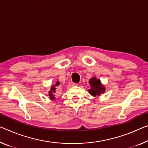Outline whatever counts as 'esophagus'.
<instances>
[{"label":"esophagus","instance_id":"1","mask_svg":"<svg viewBox=\"0 0 148 148\" xmlns=\"http://www.w3.org/2000/svg\"><path fill=\"white\" fill-rule=\"evenodd\" d=\"M70 85H71V86H76V85H78V84H77V83H71V84H70Z\"/></svg>","mask_w":148,"mask_h":148}]
</instances>
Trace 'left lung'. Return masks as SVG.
Here are the masks:
<instances>
[{
    "mask_svg": "<svg viewBox=\"0 0 148 148\" xmlns=\"http://www.w3.org/2000/svg\"><path fill=\"white\" fill-rule=\"evenodd\" d=\"M89 84L91 88L88 90V92L93 97L99 96L105 92V87L102 85L101 80L97 79L96 77H92L90 79Z\"/></svg>",
    "mask_w": 148,
    "mask_h": 148,
    "instance_id": "obj_1",
    "label": "left lung"
}]
</instances>
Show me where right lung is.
Returning a JSON list of instances; mask_svg holds the SVG:
<instances>
[{"label": "right lung", "mask_w": 148, "mask_h": 148, "mask_svg": "<svg viewBox=\"0 0 148 148\" xmlns=\"http://www.w3.org/2000/svg\"><path fill=\"white\" fill-rule=\"evenodd\" d=\"M59 85H60V82L57 81L56 84H54L53 85L51 86L50 90L49 91V98H50L51 100H53L56 99L55 94L56 92V89L58 88Z\"/></svg>", "instance_id": "1"}]
</instances>
